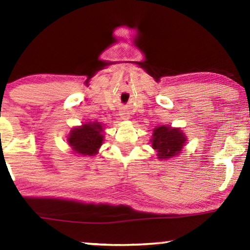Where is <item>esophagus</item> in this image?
<instances>
[{"label":"esophagus","instance_id":"1","mask_svg":"<svg viewBox=\"0 0 250 250\" xmlns=\"http://www.w3.org/2000/svg\"><path fill=\"white\" fill-rule=\"evenodd\" d=\"M120 116H121V119H129L128 113H125V112H122V113H120Z\"/></svg>","mask_w":250,"mask_h":250}]
</instances>
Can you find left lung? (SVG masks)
Here are the masks:
<instances>
[{"instance_id":"8db88e82","label":"left lung","mask_w":250,"mask_h":250,"mask_svg":"<svg viewBox=\"0 0 250 250\" xmlns=\"http://www.w3.org/2000/svg\"><path fill=\"white\" fill-rule=\"evenodd\" d=\"M152 147L158 152L160 160H167L181 153L186 142L185 134L179 128L161 125L153 130Z\"/></svg>"}]
</instances>
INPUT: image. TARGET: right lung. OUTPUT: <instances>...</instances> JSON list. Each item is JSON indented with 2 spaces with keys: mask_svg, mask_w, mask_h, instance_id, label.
I'll use <instances>...</instances> for the list:
<instances>
[{
  "mask_svg": "<svg viewBox=\"0 0 250 250\" xmlns=\"http://www.w3.org/2000/svg\"><path fill=\"white\" fill-rule=\"evenodd\" d=\"M104 128L99 122H89L74 128L68 135V145L79 155H95L104 141Z\"/></svg>",
  "mask_w": 250,
  "mask_h": 250,
  "instance_id": "add662e5",
  "label": "right lung"
}]
</instances>
